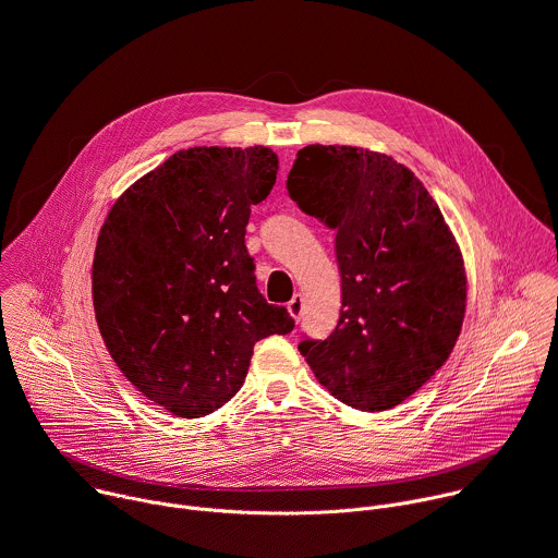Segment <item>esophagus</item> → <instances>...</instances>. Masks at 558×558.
Instances as JSON below:
<instances>
[{
	"mask_svg": "<svg viewBox=\"0 0 558 558\" xmlns=\"http://www.w3.org/2000/svg\"><path fill=\"white\" fill-rule=\"evenodd\" d=\"M288 312H290V316H292L294 320L301 318V314H303V296H301V294H294V296H292V301L288 303Z\"/></svg>",
	"mask_w": 558,
	"mask_h": 558,
	"instance_id": "esophagus-1",
	"label": "esophagus"
}]
</instances>
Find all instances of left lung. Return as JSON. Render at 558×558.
Here are the masks:
<instances>
[{
  "mask_svg": "<svg viewBox=\"0 0 558 558\" xmlns=\"http://www.w3.org/2000/svg\"><path fill=\"white\" fill-rule=\"evenodd\" d=\"M296 205L336 229L342 310L301 355L342 403L381 412L449 357L466 310L462 251L410 168L360 146L312 144L288 174Z\"/></svg>",
  "mask_w": 558,
  "mask_h": 558,
  "instance_id": "8db88e82",
  "label": "left lung"
}]
</instances>
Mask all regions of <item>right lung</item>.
<instances>
[{
    "label": "right lung",
    "instance_id": "obj_1",
    "mask_svg": "<svg viewBox=\"0 0 558 558\" xmlns=\"http://www.w3.org/2000/svg\"><path fill=\"white\" fill-rule=\"evenodd\" d=\"M279 172L266 146H194L137 179L100 229L92 292L124 377L163 410L198 418L244 384L253 347L290 333L259 294L244 244L251 207Z\"/></svg>",
    "mask_w": 558,
    "mask_h": 558
}]
</instances>
